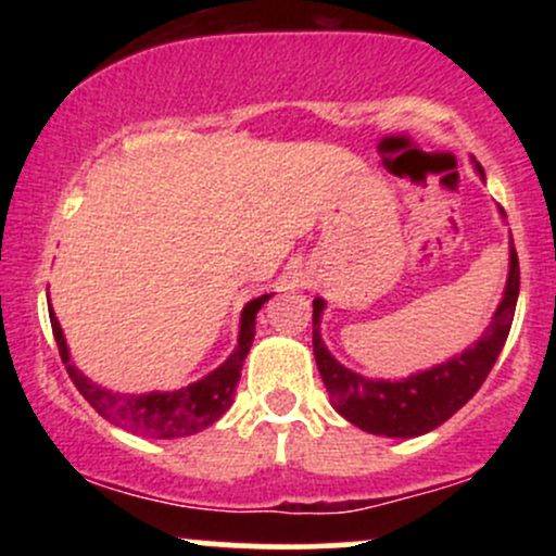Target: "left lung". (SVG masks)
Segmentation results:
<instances>
[{"mask_svg": "<svg viewBox=\"0 0 556 556\" xmlns=\"http://www.w3.org/2000/svg\"><path fill=\"white\" fill-rule=\"evenodd\" d=\"M483 175L481 164H476ZM504 216V212H502ZM520 292V264L515 253L513 238H509V274L507 287L500 308L494 311L489 329L473 348L455 355L452 361L407 376L402 381L366 379V376L350 371L340 361L331 358L327 344L318 334L321 324L324 300H314V355L318 374L331 397V405L358 429L376 433V437H400L410 439L429 433L450 420L457 410L481 389L496 358H500L504 342H507L509 327H513L515 305Z\"/></svg>", "mask_w": 556, "mask_h": 556, "instance_id": "1", "label": "left lung"}]
</instances>
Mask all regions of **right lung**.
I'll list each match as a JSON object with an SVG mask.
<instances>
[{"instance_id": "right-lung-1", "label": "right lung", "mask_w": 556, "mask_h": 556, "mask_svg": "<svg viewBox=\"0 0 556 556\" xmlns=\"http://www.w3.org/2000/svg\"><path fill=\"white\" fill-rule=\"evenodd\" d=\"M271 295H261L242 308L240 316V340L235 353L222 363L216 371L203 376L201 381L177 389V392H149V394H119L110 389L93 384L88 376H83L78 368L70 363L67 342L62 334L60 321H56L54 311H49L52 318V331L56 348H60V358L65 363L70 379L78 387V392L88 400L99 416H104L110 424L123 426L125 431L138 433V437L149 439H177L190 437L208 426L216 424L235 400V387L240 381L242 363H245L248 350H251L253 337H256V314L261 305Z\"/></svg>"}]
</instances>
